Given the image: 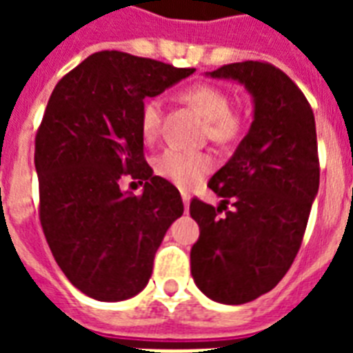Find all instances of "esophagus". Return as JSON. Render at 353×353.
<instances>
[{"instance_id":"34e87169","label":"esophagus","mask_w":353,"mask_h":353,"mask_svg":"<svg viewBox=\"0 0 353 353\" xmlns=\"http://www.w3.org/2000/svg\"><path fill=\"white\" fill-rule=\"evenodd\" d=\"M183 205H185V212H188V207H190V196L187 192H181Z\"/></svg>"}]
</instances>
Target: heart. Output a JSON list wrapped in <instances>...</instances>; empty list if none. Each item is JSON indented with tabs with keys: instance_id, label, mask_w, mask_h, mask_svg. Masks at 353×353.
Here are the masks:
<instances>
[{
	"instance_id": "obj_1",
	"label": "heart",
	"mask_w": 353,
	"mask_h": 353,
	"mask_svg": "<svg viewBox=\"0 0 353 353\" xmlns=\"http://www.w3.org/2000/svg\"><path fill=\"white\" fill-rule=\"evenodd\" d=\"M179 97L207 121V133L214 143L225 144L238 137L241 121L231 112V97L225 90L212 84H194L185 88ZM161 117L163 102L159 99H148L144 102L141 108V132L146 141H152L159 133ZM210 168V155L201 152L168 148L155 159V172L181 188L194 187L205 174H209Z\"/></svg>"
}]
</instances>
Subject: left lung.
Listing matches in <instances>:
<instances>
[{
	"mask_svg": "<svg viewBox=\"0 0 353 353\" xmlns=\"http://www.w3.org/2000/svg\"><path fill=\"white\" fill-rule=\"evenodd\" d=\"M234 80L252 99V122L209 187L220 207L192 199L199 238L190 271L199 291L220 304H245L284 279L301 249L319 192L317 132L295 82L265 62H238L205 73ZM231 201L235 209L226 211ZM223 208L226 216L217 212Z\"/></svg>",
	"mask_w": 353,
	"mask_h": 353,
	"instance_id": "obj_1",
	"label": "left lung"
}]
</instances>
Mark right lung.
Segmentation results:
<instances>
[{
	"label": "right lung",
	"instance_id": "right-lung-1",
	"mask_svg": "<svg viewBox=\"0 0 353 353\" xmlns=\"http://www.w3.org/2000/svg\"><path fill=\"white\" fill-rule=\"evenodd\" d=\"M196 69L101 51L69 71L36 133L40 221L63 274L101 302L146 288L155 251L183 214L177 188L144 161L141 108ZM130 173L143 196L120 190Z\"/></svg>",
	"mask_w": 353,
	"mask_h": 353
}]
</instances>
